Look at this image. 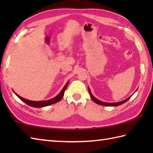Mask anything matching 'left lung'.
<instances>
[{"mask_svg":"<svg viewBox=\"0 0 153 153\" xmlns=\"http://www.w3.org/2000/svg\"><path fill=\"white\" fill-rule=\"evenodd\" d=\"M88 91H89V95L91 97V99L94 102H95L97 104H98V105H102V106H116L121 105H122V104L125 103L127 101V100H128L132 96L131 95L130 97H129L128 98H127L126 99L122 100V101L118 102H105L101 101V100H100L99 99H97V98H95V97L92 95V93H91V90L89 89V87H88Z\"/></svg>","mask_w":153,"mask_h":153,"instance_id":"1","label":"left lung"}]
</instances>
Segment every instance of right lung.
Here are the masks:
<instances>
[{"instance_id": "add662e5", "label": "right lung", "mask_w": 153, "mask_h": 153, "mask_svg": "<svg viewBox=\"0 0 153 153\" xmlns=\"http://www.w3.org/2000/svg\"><path fill=\"white\" fill-rule=\"evenodd\" d=\"M68 83H69V81H68V82L66 83V85H64V87H63V89H62L61 91L59 93L58 95H56L54 98L49 99V100H41V101H33V100H27V99H25L24 98H23V97L19 96L18 94H16L14 91H13V92H14L16 95L17 96L19 99H20L23 102H24L25 104H27V105L32 106V107H35V108H41V107H45V106H49L51 105H53V104H54L56 102H58V101H60V100L62 99V97H64V92L65 91H66Z\"/></svg>"}]
</instances>
